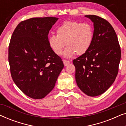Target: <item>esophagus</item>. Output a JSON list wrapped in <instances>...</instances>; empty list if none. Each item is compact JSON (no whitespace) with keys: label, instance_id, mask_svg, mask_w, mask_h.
I'll list each match as a JSON object with an SVG mask.
<instances>
[{"label":"esophagus","instance_id":"1","mask_svg":"<svg viewBox=\"0 0 126 126\" xmlns=\"http://www.w3.org/2000/svg\"><path fill=\"white\" fill-rule=\"evenodd\" d=\"M63 64H64L65 66H67V65H69L70 63V61H66V60H63Z\"/></svg>","mask_w":126,"mask_h":126}]
</instances>
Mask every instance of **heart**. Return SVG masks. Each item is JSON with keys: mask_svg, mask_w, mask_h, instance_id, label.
Masks as SVG:
<instances>
[{"mask_svg": "<svg viewBox=\"0 0 126 126\" xmlns=\"http://www.w3.org/2000/svg\"><path fill=\"white\" fill-rule=\"evenodd\" d=\"M56 32L57 35L51 34L48 38L50 47L55 54L60 56L66 45L63 56L67 58L87 53L94 38V28L87 22L65 21L57 28Z\"/></svg>", "mask_w": 126, "mask_h": 126, "instance_id": "heart-1", "label": "heart"}]
</instances>
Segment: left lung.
Returning <instances> with one entry per match:
<instances>
[{
  "label": "left lung",
  "mask_w": 126,
  "mask_h": 126,
  "mask_svg": "<svg viewBox=\"0 0 126 126\" xmlns=\"http://www.w3.org/2000/svg\"><path fill=\"white\" fill-rule=\"evenodd\" d=\"M94 23V38L88 51L74 60L77 85L89 96L103 94L114 82L121 51L114 29L109 22L94 15H85Z\"/></svg>",
  "instance_id": "1"
}]
</instances>
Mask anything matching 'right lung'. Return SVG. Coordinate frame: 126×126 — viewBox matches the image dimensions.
Wrapping results in <instances>:
<instances>
[{
    "mask_svg": "<svg viewBox=\"0 0 126 126\" xmlns=\"http://www.w3.org/2000/svg\"><path fill=\"white\" fill-rule=\"evenodd\" d=\"M56 17L32 18L18 24L8 47L11 77L29 97L44 98L54 88L64 65L48 43Z\"/></svg>",
    "mask_w": 126,
    "mask_h": 126,
    "instance_id": "1",
    "label": "right lung"
}]
</instances>
